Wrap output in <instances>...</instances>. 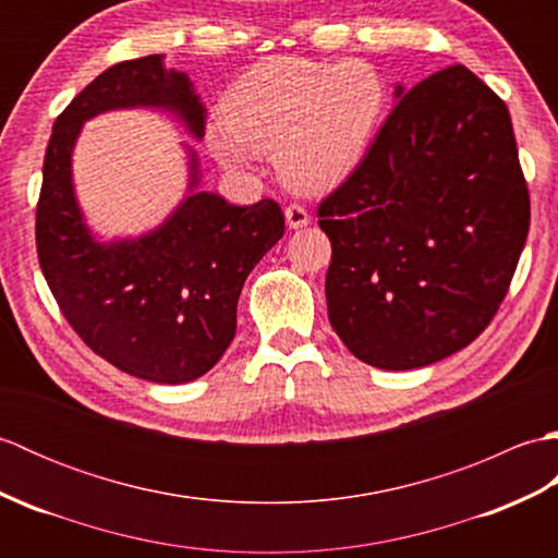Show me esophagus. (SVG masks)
I'll return each mask as SVG.
<instances>
[{
    "label": "esophagus",
    "instance_id": "34e87169",
    "mask_svg": "<svg viewBox=\"0 0 558 558\" xmlns=\"http://www.w3.org/2000/svg\"><path fill=\"white\" fill-rule=\"evenodd\" d=\"M286 220H288L290 230H298V228H304V225H310L312 216L306 213V208L302 204H290L286 208Z\"/></svg>",
    "mask_w": 558,
    "mask_h": 558
}]
</instances>
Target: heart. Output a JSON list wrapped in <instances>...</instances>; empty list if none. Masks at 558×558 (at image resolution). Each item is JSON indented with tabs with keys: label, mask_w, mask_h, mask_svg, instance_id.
Masks as SVG:
<instances>
[{
	"label": "heart",
	"mask_w": 558,
	"mask_h": 558,
	"mask_svg": "<svg viewBox=\"0 0 558 558\" xmlns=\"http://www.w3.org/2000/svg\"><path fill=\"white\" fill-rule=\"evenodd\" d=\"M386 102L381 71L364 59L270 57L225 93L222 122L208 129V146L230 170L246 168L248 147L276 153V168L288 184L326 192L369 150Z\"/></svg>",
	"instance_id": "obj_1"
}]
</instances>
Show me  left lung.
Listing matches in <instances>:
<instances>
[{
    "mask_svg": "<svg viewBox=\"0 0 558 558\" xmlns=\"http://www.w3.org/2000/svg\"><path fill=\"white\" fill-rule=\"evenodd\" d=\"M328 322L354 357L417 369L468 348L511 288L530 192L506 102L462 64L398 102L316 208Z\"/></svg>",
    "mask_w": 558,
    "mask_h": 558,
    "instance_id": "left-lung-1",
    "label": "left lung"
}]
</instances>
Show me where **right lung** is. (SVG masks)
Here are the masks:
<instances>
[{"instance_id": "obj_1", "label": "right lung", "mask_w": 558, "mask_h": 558, "mask_svg": "<svg viewBox=\"0 0 558 558\" xmlns=\"http://www.w3.org/2000/svg\"><path fill=\"white\" fill-rule=\"evenodd\" d=\"M134 105L172 108L204 136L206 108L192 81L165 69L160 54L105 69L54 122L35 246L59 312L98 357L144 381L186 384L230 348L244 280L286 232V216L272 198L232 206L198 192L144 240L93 242L71 189V148L88 117Z\"/></svg>"}]
</instances>
